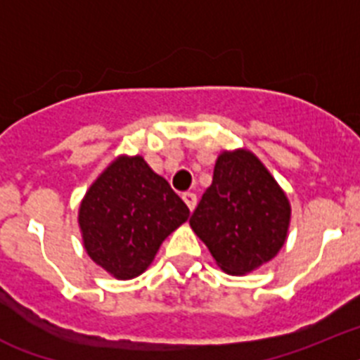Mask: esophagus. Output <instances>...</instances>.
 Instances as JSON below:
<instances>
[{
  "mask_svg": "<svg viewBox=\"0 0 360 360\" xmlns=\"http://www.w3.org/2000/svg\"><path fill=\"white\" fill-rule=\"evenodd\" d=\"M183 201L186 202V206H188L190 210H193V208H195V205H198V195H195L193 192H184Z\"/></svg>",
  "mask_w": 360,
  "mask_h": 360,
  "instance_id": "34e87169",
  "label": "esophagus"
}]
</instances>
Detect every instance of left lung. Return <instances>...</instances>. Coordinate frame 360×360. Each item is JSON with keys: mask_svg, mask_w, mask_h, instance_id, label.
<instances>
[{"mask_svg": "<svg viewBox=\"0 0 360 360\" xmlns=\"http://www.w3.org/2000/svg\"><path fill=\"white\" fill-rule=\"evenodd\" d=\"M288 198L250 150L223 152L212 184L190 217L221 270L245 275L271 261L290 226Z\"/></svg>", "mask_w": 360, "mask_h": 360, "instance_id": "8db88e82", "label": "left lung"}]
</instances>
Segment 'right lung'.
I'll return each instance as SVG.
<instances>
[{"instance_id": "add662e5", "label": "right lung", "mask_w": 360, "mask_h": 360, "mask_svg": "<svg viewBox=\"0 0 360 360\" xmlns=\"http://www.w3.org/2000/svg\"><path fill=\"white\" fill-rule=\"evenodd\" d=\"M188 217V206L141 155H120L90 184L77 221L89 257L127 281L152 264L162 240Z\"/></svg>"}]
</instances>
